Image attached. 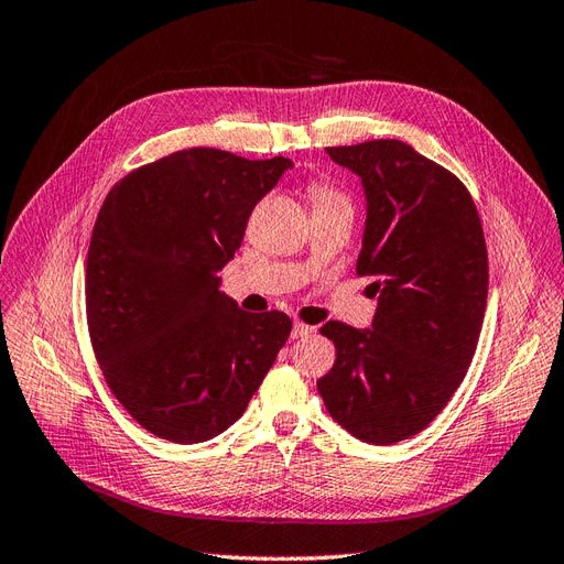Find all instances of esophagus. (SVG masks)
Wrapping results in <instances>:
<instances>
[{"mask_svg": "<svg viewBox=\"0 0 564 564\" xmlns=\"http://www.w3.org/2000/svg\"><path fill=\"white\" fill-rule=\"evenodd\" d=\"M312 333H314V326H307V324H302V321H295L291 337H293V340H300V337H307Z\"/></svg>", "mask_w": 564, "mask_h": 564, "instance_id": "1", "label": "esophagus"}]
</instances>
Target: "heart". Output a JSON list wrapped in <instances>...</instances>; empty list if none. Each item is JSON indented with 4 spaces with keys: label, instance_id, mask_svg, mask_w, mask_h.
<instances>
[{
    "label": "heart",
    "instance_id": "1",
    "mask_svg": "<svg viewBox=\"0 0 564 564\" xmlns=\"http://www.w3.org/2000/svg\"><path fill=\"white\" fill-rule=\"evenodd\" d=\"M307 191H310V198H312L314 207H326V205H340V203L349 205V200L345 198V193H343V191H337V188H335L333 184H328V182H321V180H314V182H310Z\"/></svg>",
    "mask_w": 564,
    "mask_h": 564
}]
</instances>
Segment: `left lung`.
<instances>
[{
  "label": "left lung",
  "mask_w": 564,
  "mask_h": 564,
  "mask_svg": "<svg viewBox=\"0 0 564 564\" xmlns=\"http://www.w3.org/2000/svg\"><path fill=\"white\" fill-rule=\"evenodd\" d=\"M361 180L366 227L357 260L371 276V328L328 321L335 364L316 382L354 437L388 446L425 430L475 357L489 260L468 188L399 139L326 149Z\"/></svg>",
  "instance_id": "obj_1"
}]
</instances>
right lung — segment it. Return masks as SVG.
Wrapping results in <instances>:
<instances>
[{
  "label": "right lung",
  "mask_w": 564,
  "mask_h": 564,
  "mask_svg": "<svg viewBox=\"0 0 564 564\" xmlns=\"http://www.w3.org/2000/svg\"><path fill=\"white\" fill-rule=\"evenodd\" d=\"M288 158L188 149L110 188L87 252V326L110 392L155 437L198 444L243 415L293 321L219 291Z\"/></svg>",
  "instance_id": "add662e5"
}]
</instances>
